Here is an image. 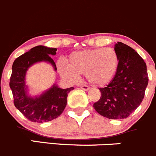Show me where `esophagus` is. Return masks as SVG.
Here are the masks:
<instances>
[{
  "mask_svg": "<svg viewBox=\"0 0 156 156\" xmlns=\"http://www.w3.org/2000/svg\"><path fill=\"white\" fill-rule=\"evenodd\" d=\"M80 88H81L82 89H83V90H84V91H88L89 89V86H80Z\"/></svg>",
  "mask_w": 156,
  "mask_h": 156,
  "instance_id": "obj_1",
  "label": "esophagus"
}]
</instances>
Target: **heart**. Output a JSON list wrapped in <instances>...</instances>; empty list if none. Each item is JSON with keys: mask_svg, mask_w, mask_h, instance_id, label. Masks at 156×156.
<instances>
[{"mask_svg": "<svg viewBox=\"0 0 156 156\" xmlns=\"http://www.w3.org/2000/svg\"><path fill=\"white\" fill-rule=\"evenodd\" d=\"M120 66L118 53L111 48H98L70 54L68 64L59 63L58 72L63 77L76 81L79 75H86L89 83L95 86L108 84Z\"/></svg>", "mask_w": 156, "mask_h": 156, "instance_id": "1", "label": "heart"}]
</instances>
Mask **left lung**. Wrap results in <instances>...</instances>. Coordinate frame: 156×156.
<instances>
[{
	"label": "left lung",
	"instance_id": "1",
	"mask_svg": "<svg viewBox=\"0 0 156 156\" xmlns=\"http://www.w3.org/2000/svg\"><path fill=\"white\" fill-rule=\"evenodd\" d=\"M115 51L120 66L112 82L99 88L100 99L93 107L99 115L109 119H124L139 107L149 83L146 64L130 46L118 41Z\"/></svg>",
	"mask_w": 156,
	"mask_h": 156
}]
</instances>
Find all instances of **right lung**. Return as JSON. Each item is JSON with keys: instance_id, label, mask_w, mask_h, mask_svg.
Returning <instances> with one entry per match:
<instances>
[{"instance_id": "1", "label": "right lung", "mask_w": 156, "mask_h": 156, "mask_svg": "<svg viewBox=\"0 0 156 156\" xmlns=\"http://www.w3.org/2000/svg\"><path fill=\"white\" fill-rule=\"evenodd\" d=\"M57 48L43 45L32 48L18 57L12 66L10 87L14 105L24 116L32 122L43 123L55 119L62 114L67 105V95L74 88L61 89L56 84L39 96L32 97L27 93L26 74L29 67L37 62L50 63L57 70L56 64L51 56L56 55Z\"/></svg>"}]
</instances>
